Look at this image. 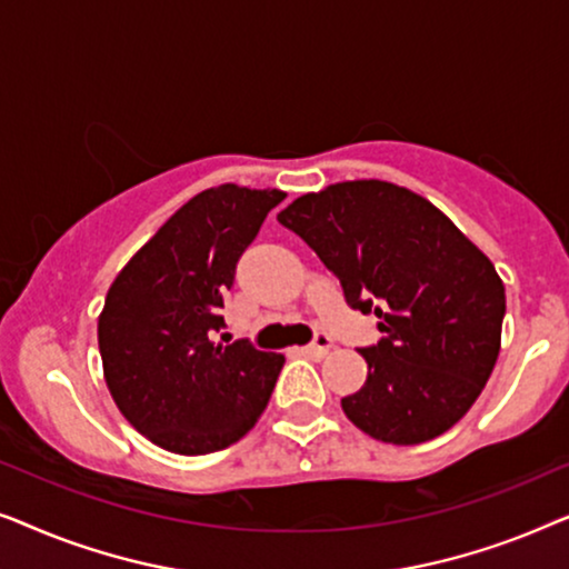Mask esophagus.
Instances as JSON below:
<instances>
[{
	"label": "esophagus",
	"instance_id": "1",
	"mask_svg": "<svg viewBox=\"0 0 569 569\" xmlns=\"http://www.w3.org/2000/svg\"><path fill=\"white\" fill-rule=\"evenodd\" d=\"M329 349H331V339L323 337V333H318V339L313 341V345L300 347V355L313 357V360H321V357L329 355Z\"/></svg>",
	"mask_w": 569,
	"mask_h": 569
}]
</instances>
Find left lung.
<instances>
[{"instance_id":"1","label":"left lung","mask_w":569,"mask_h":569,"mask_svg":"<svg viewBox=\"0 0 569 569\" xmlns=\"http://www.w3.org/2000/svg\"><path fill=\"white\" fill-rule=\"evenodd\" d=\"M339 279L352 310L376 313L368 380L341 399L370 438L417 446L450 430L492 376L505 287L492 261L430 201L388 181L306 193L277 214Z\"/></svg>"}]
</instances>
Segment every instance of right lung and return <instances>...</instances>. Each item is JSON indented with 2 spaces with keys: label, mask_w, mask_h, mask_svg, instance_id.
<instances>
[{
  "label": "right lung",
  "mask_w": 569,
  "mask_h": 569,
  "mask_svg": "<svg viewBox=\"0 0 569 569\" xmlns=\"http://www.w3.org/2000/svg\"><path fill=\"white\" fill-rule=\"evenodd\" d=\"M282 191L217 186L183 204L116 277L98 321L108 391L154 446L181 456L238 442L267 409L284 357L214 345L240 256Z\"/></svg>",
  "instance_id": "add662e5"
}]
</instances>
